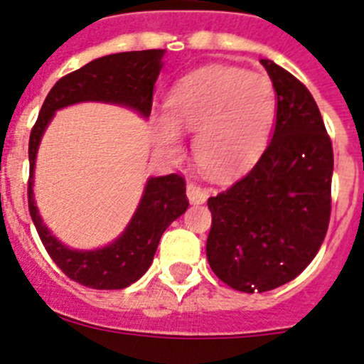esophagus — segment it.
<instances>
[{
  "mask_svg": "<svg viewBox=\"0 0 364 364\" xmlns=\"http://www.w3.org/2000/svg\"><path fill=\"white\" fill-rule=\"evenodd\" d=\"M186 191H188V198L191 204H204V202L208 200V193H205V189H202L200 186H197L195 182H188Z\"/></svg>",
  "mask_w": 364,
  "mask_h": 364,
  "instance_id": "1",
  "label": "esophagus"
}]
</instances>
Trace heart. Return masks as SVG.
Returning <instances> with one entry per match:
<instances>
[{"label":"heart","instance_id":"obj_1","mask_svg":"<svg viewBox=\"0 0 364 364\" xmlns=\"http://www.w3.org/2000/svg\"><path fill=\"white\" fill-rule=\"evenodd\" d=\"M167 117L154 133L167 151L180 149V131L195 134V159L215 178L246 171L264 153L277 100L268 76L231 65H205L173 85Z\"/></svg>","mask_w":364,"mask_h":364}]
</instances>
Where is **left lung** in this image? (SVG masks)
Here are the masks:
<instances>
[{
    "label": "left lung",
    "mask_w": 364,
    "mask_h": 364,
    "mask_svg": "<svg viewBox=\"0 0 364 364\" xmlns=\"http://www.w3.org/2000/svg\"><path fill=\"white\" fill-rule=\"evenodd\" d=\"M260 63L277 95L272 142L252 171L208 200V262L244 294L294 281L319 252L332 210L333 151L319 107L294 74Z\"/></svg>",
    "instance_id": "8db88e82"
}]
</instances>
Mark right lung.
Listing matches in <instances>:
<instances>
[{"mask_svg":"<svg viewBox=\"0 0 364 364\" xmlns=\"http://www.w3.org/2000/svg\"><path fill=\"white\" fill-rule=\"evenodd\" d=\"M164 49L131 50L96 58L58 80L45 98L28 140V211L50 259L67 277L95 290L127 288L149 269L160 237L188 210L186 182L180 175L151 176L129 224L117 239L96 250H74L58 240L43 224L34 200V169L41 136L56 111L82 102H104L133 109L149 118L154 82L162 70Z\"/></svg>","mask_w":364,"mask_h":364,"instance_id":"right-lung-1","label":"right lung"}]
</instances>
